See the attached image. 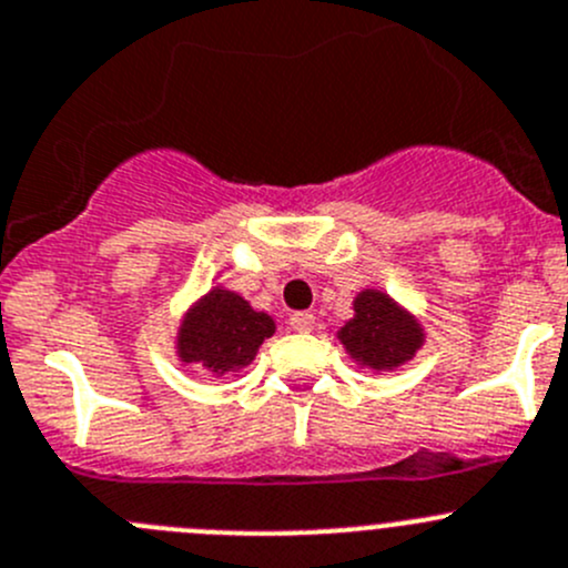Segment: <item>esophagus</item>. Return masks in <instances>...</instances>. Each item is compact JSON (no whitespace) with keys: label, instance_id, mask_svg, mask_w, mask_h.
<instances>
[{"label":"esophagus","instance_id":"34e87169","mask_svg":"<svg viewBox=\"0 0 568 568\" xmlns=\"http://www.w3.org/2000/svg\"><path fill=\"white\" fill-rule=\"evenodd\" d=\"M288 324H291V329H296V333H311L313 324H316V316H313V313H307V311L291 313Z\"/></svg>","mask_w":568,"mask_h":568}]
</instances>
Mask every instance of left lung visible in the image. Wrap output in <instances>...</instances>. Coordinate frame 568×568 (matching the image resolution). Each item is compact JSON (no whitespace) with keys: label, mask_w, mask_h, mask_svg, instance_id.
Listing matches in <instances>:
<instances>
[{"label":"left lung","mask_w":568,"mask_h":568,"mask_svg":"<svg viewBox=\"0 0 568 568\" xmlns=\"http://www.w3.org/2000/svg\"><path fill=\"white\" fill-rule=\"evenodd\" d=\"M341 344L372 368H394L410 361L422 346V329L379 291H363L355 300V318L341 327Z\"/></svg>","instance_id":"obj_1"}]
</instances>
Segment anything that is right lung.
<instances>
[{"label":"right lung","mask_w":568,"mask_h":568,"mask_svg":"<svg viewBox=\"0 0 568 568\" xmlns=\"http://www.w3.org/2000/svg\"><path fill=\"white\" fill-rule=\"evenodd\" d=\"M272 335V316L252 311L233 291L216 288L185 316L178 352L185 363L207 372H239L255 361L257 346Z\"/></svg>","instance_id":"1"}]
</instances>
